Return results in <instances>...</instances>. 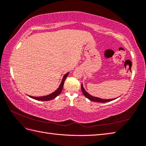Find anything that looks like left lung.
<instances>
[{
    "label": "left lung",
    "mask_w": 146,
    "mask_h": 146,
    "mask_svg": "<svg viewBox=\"0 0 146 146\" xmlns=\"http://www.w3.org/2000/svg\"><path fill=\"white\" fill-rule=\"evenodd\" d=\"M81 88H82V91L84 95L87 98H88L89 100L94 102H110L111 101H113V100L116 99V98H114V99H101L99 98H97V97H94L91 96L90 94H88L86 90H85V88H84V86H83V84L81 85Z\"/></svg>",
    "instance_id": "1"
}]
</instances>
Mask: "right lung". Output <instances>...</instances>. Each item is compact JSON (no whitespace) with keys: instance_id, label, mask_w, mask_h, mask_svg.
I'll use <instances>...</instances> for the list:
<instances>
[{"instance_id":"obj_1","label":"right lung","mask_w":146,"mask_h":146,"mask_svg":"<svg viewBox=\"0 0 146 146\" xmlns=\"http://www.w3.org/2000/svg\"><path fill=\"white\" fill-rule=\"evenodd\" d=\"M70 72H68L67 73H66L65 75L63 76L62 78V81L61 82V84L59 85V87L58 88V89L56 90L54 92H53L52 93H51L48 95L45 96H41V97H35V96H28L30 98H32L33 99L35 100H38V101H50V100H52L54 98H56L57 96H59L60 94H61V91L62 90V88H63V85L66 78H67V76L69 74Z\"/></svg>"}]
</instances>
